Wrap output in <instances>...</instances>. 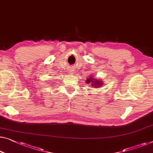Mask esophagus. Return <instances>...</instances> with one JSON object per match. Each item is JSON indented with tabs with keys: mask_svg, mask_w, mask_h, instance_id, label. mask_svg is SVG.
<instances>
[{
	"mask_svg": "<svg viewBox=\"0 0 153 153\" xmlns=\"http://www.w3.org/2000/svg\"><path fill=\"white\" fill-rule=\"evenodd\" d=\"M70 73H71V72H70Z\"/></svg>",
	"mask_w": 153,
	"mask_h": 153,
	"instance_id": "obj_1",
	"label": "esophagus"
}]
</instances>
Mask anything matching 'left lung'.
Here are the masks:
<instances>
[{
	"instance_id": "obj_1",
	"label": "left lung",
	"mask_w": 153,
	"mask_h": 153,
	"mask_svg": "<svg viewBox=\"0 0 153 153\" xmlns=\"http://www.w3.org/2000/svg\"><path fill=\"white\" fill-rule=\"evenodd\" d=\"M86 83H92V86H94V88H97L99 87L102 85V81H99V80H96V79H93L92 77H90V79H88Z\"/></svg>"
}]
</instances>
